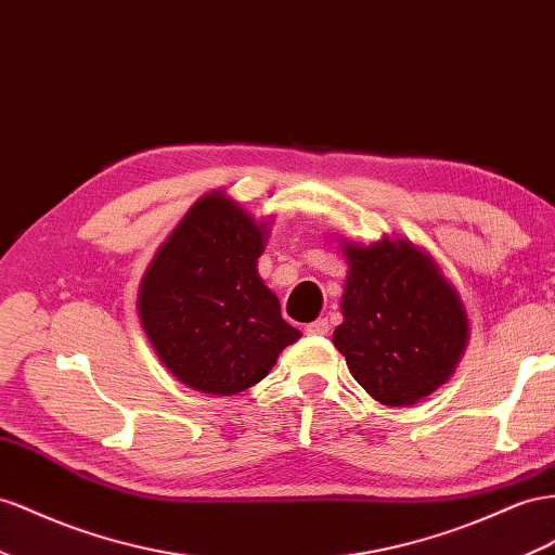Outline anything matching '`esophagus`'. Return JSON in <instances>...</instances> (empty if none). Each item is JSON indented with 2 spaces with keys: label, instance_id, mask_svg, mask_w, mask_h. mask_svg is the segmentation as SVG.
<instances>
[{
  "label": "esophagus",
  "instance_id": "34e87169",
  "mask_svg": "<svg viewBox=\"0 0 555 555\" xmlns=\"http://www.w3.org/2000/svg\"><path fill=\"white\" fill-rule=\"evenodd\" d=\"M326 332H328V322H326L324 318L306 324V334H308V336H324Z\"/></svg>",
  "mask_w": 555,
  "mask_h": 555
}]
</instances>
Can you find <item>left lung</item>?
<instances>
[{
	"instance_id": "1",
	"label": "left lung",
	"mask_w": 555,
	"mask_h": 555,
	"mask_svg": "<svg viewBox=\"0 0 555 555\" xmlns=\"http://www.w3.org/2000/svg\"><path fill=\"white\" fill-rule=\"evenodd\" d=\"M340 249L348 280L334 346L373 399L411 406L453 376L469 340L467 310L437 261L411 241H340Z\"/></svg>"
}]
</instances>
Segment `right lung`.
Segmentation results:
<instances>
[{"mask_svg": "<svg viewBox=\"0 0 555 555\" xmlns=\"http://www.w3.org/2000/svg\"><path fill=\"white\" fill-rule=\"evenodd\" d=\"M266 233V221L212 191L177 223L140 282L149 343L163 366L198 392H243L301 338L259 278Z\"/></svg>", "mask_w": 555, "mask_h": 555, "instance_id": "obj_1", "label": "right lung"}]
</instances>
